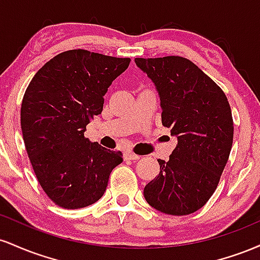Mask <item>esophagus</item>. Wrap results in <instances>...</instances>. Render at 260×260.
I'll return each mask as SVG.
<instances>
[{"instance_id": "obj_1", "label": "esophagus", "mask_w": 260, "mask_h": 260, "mask_svg": "<svg viewBox=\"0 0 260 260\" xmlns=\"http://www.w3.org/2000/svg\"><path fill=\"white\" fill-rule=\"evenodd\" d=\"M139 157H140L139 155L131 153V151H128V153L124 154V160H138Z\"/></svg>"}]
</instances>
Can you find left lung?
<instances>
[{"instance_id":"left-lung-1","label":"left lung","mask_w":260,"mask_h":260,"mask_svg":"<svg viewBox=\"0 0 260 260\" xmlns=\"http://www.w3.org/2000/svg\"><path fill=\"white\" fill-rule=\"evenodd\" d=\"M159 92L161 122L177 145L144 188L149 205L169 215L199 210L215 192L234 140L225 92L198 66L180 56L136 58Z\"/></svg>"}]
</instances>
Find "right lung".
<instances>
[{
  "label": "right lung",
  "mask_w": 260,
  "mask_h": 260,
  "mask_svg": "<svg viewBox=\"0 0 260 260\" xmlns=\"http://www.w3.org/2000/svg\"><path fill=\"white\" fill-rule=\"evenodd\" d=\"M129 62L70 50L46 62L26 88L20 109L26 153L41 188L58 207L79 209L99 201L123 161L121 151L91 143L84 132Z\"/></svg>",
  "instance_id": "add662e5"
}]
</instances>
